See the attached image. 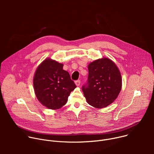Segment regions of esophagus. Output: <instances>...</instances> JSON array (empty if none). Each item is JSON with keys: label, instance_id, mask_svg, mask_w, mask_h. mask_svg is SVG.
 Listing matches in <instances>:
<instances>
[{"label": "esophagus", "instance_id": "1", "mask_svg": "<svg viewBox=\"0 0 154 154\" xmlns=\"http://www.w3.org/2000/svg\"><path fill=\"white\" fill-rule=\"evenodd\" d=\"M75 85H76L77 86H79L80 85V80H75Z\"/></svg>", "mask_w": 154, "mask_h": 154}]
</instances>
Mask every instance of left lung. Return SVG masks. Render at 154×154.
<instances>
[{
  "label": "left lung",
  "mask_w": 154,
  "mask_h": 154,
  "mask_svg": "<svg viewBox=\"0 0 154 154\" xmlns=\"http://www.w3.org/2000/svg\"><path fill=\"white\" fill-rule=\"evenodd\" d=\"M88 72L82 88L87 102L98 108L111 104L122 87L121 75L116 64L106 58L96 60L88 65Z\"/></svg>",
  "instance_id": "1"
}]
</instances>
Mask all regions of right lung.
I'll list each match as a JSON object with an SVG mask.
<instances>
[{"label":"right lung","instance_id":"add662e5","mask_svg":"<svg viewBox=\"0 0 154 154\" xmlns=\"http://www.w3.org/2000/svg\"><path fill=\"white\" fill-rule=\"evenodd\" d=\"M63 64L51 59L44 61L38 67L33 86L38 100L49 109L60 108L66 103L76 85Z\"/></svg>","mask_w":154,"mask_h":154}]
</instances>
